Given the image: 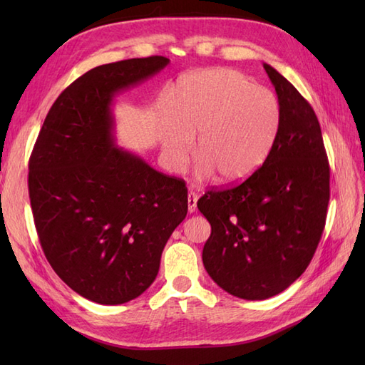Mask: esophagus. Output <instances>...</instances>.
<instances>
[{
	"instance_id": "1",
	"label": "esophagus",
	"mask_w": 365,
	"mask_h": 365,
	"mask_svg": "<svg viewBox=\"0 0 365 365\" xmlns=\"http://www.w3.org/2000/svg\"><path fill=\"white\" fill-rule=\"evenodd\" d=\"M196 202H197V195L195 192L189 193V213L196 212Z\"/></svg>"
}]
</instances>
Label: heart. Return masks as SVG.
I'll return each mask as SVG.
<instances>
[{
  "label": "heart",
  "instance_id": "heart-1",
  "mask_svg": "<svg viewBox=\"0 0 365 365\" xmlns=\"http://www.w3.org/2000/svg\"><path fill=\"white\" fill-rule=\"evenodd\" d=\"M176 120H165L161 146L165 163L182 172L195 153L201 178L215 173L237 184L256 173L277 141L282 125L279 97L245 74L228 68L184 76L175 90Z\"/></svg>",
  "mask_w": 365,
  "mask_h": 365
}]
</instances>
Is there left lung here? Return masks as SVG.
Here are the masks:
<instances>
[{"mask_svg": "<svg viewBox=\"0 0 365 365\" xmlns=\"http://www.w3.org/2000/svg\"><path fill=\"white\" fill-rule=\"evenodd\" d=\"M263 68L282 105L277 141L248 180L197 201L212 225L204 267L217 286L244 300L277 295L306 271L330 197V168L312 106L271 65Z\"/></svg>", "mask_w": 365, "mask_h": 365, "instance_id": "obj_1", "label": "left lung"}]
</instances>
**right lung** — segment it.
<instances>
[{"label":"right lung","mask_w":365,"mask_h":365,"mask_svg":"<svg viewBox=\"0 0 365 365\" xmlns=\"http://www.w3.org/2000/svg\"><path fill=\"white\" fill-rule=\"evenodd\" d=\"M149 56L101 65L65 88L29 161V196L43 254L59 277L98 304L134 300L187 215L184 180L114 145L113 98L161 71Z\"/></svg>","instance_id":"add662e5"}]
</instances>
